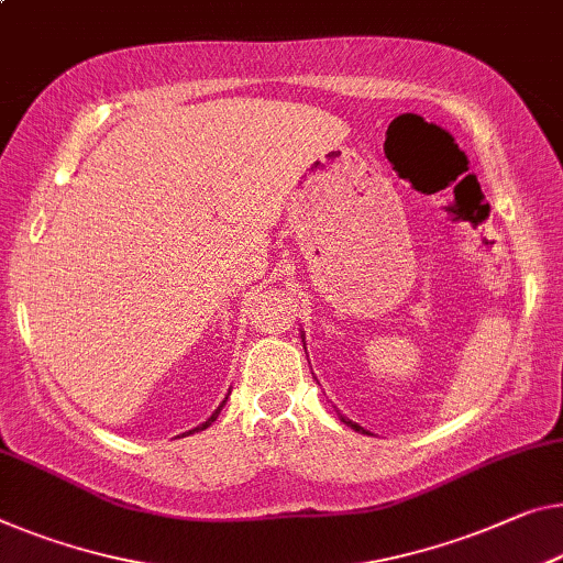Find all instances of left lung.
<instances>
[{
	"instance_id": "left-lung-1",
	"label": "left lung",
	"mask_w": 563,
	"mask_h": 563,
	"mask_svg": "<svg viewBox=\"0 0 563 563\" xmlns=\"http://www.w3.org/2000/svg\"><path fill=\"white\" fill-rule=\"evenodd\" d=\"M300 339H306V333H300ZM341 422H343V424H349V427H351V430H356V432H362V434H368V432L364 430V427H362V424L351 422V419H346V417H343V415H341Z\"/></svg>"
}]
</instances>
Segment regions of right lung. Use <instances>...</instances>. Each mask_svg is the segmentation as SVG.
<instances>
[{
    "label": "right lung",
    "mask_w": 563,
    "mask_h": 563,
    "mask_svg": "<svg viewBox=\"0 0 563 563\" xmlns=\"http://www.w3.org/2000/svg\"><path fill=\"white\" fill-rule=\"evenodd\" d=\"M224 401H228V397H224ZM224 401H222V405H220V407H217V409H214V412H212V415H209V419H207V422H201V424H197V427H195V430H189V432H184V434H195V432H199V430H207V427H209V424H212V422H214V419H217V415H220V412H222Z\"/></svg>",
    "instance_id": "1"
}]
</instances>
